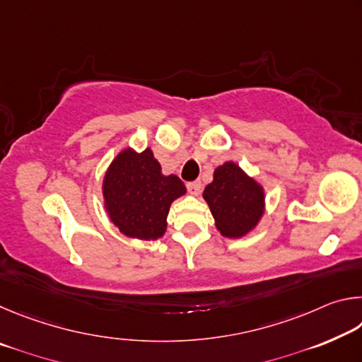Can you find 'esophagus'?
<instances>
[{"label":"esophagus","mask_w":362,"mask_h":362,"mask_svg":"<svg viewBox=\"0 0 362 362\" xmlns=\"http://www.w3.org/2000/svg\"><path fill=\"white\" fill-rule=\"evenodd\" d=\"M187 188H188L189 194L198 196V194L201 193V188H203V185H201L199 180H194V182H188V183H187Z\"/></svg>","instance_id":"1"}]
</instances>
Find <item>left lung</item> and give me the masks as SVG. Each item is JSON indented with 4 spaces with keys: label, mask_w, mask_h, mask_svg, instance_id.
<instances>
[{
    "label": "left lung",
    "mask_w": 362,
    "mask_h": 362,
    "mask_svg": "<svg viewBox=\"0 0 362 362\" xmlns=\"http://www.w3.org/2000/svg\"><path fill=\"white\" fill-rule=\"evenodd\" d=\"M203 198L220 235L233 240L252 231L265 211L263 187L233 161L214 170V180L204 188Z\"/></svg>",
    "instance_id": "left-lung-1"
}]
</instances>
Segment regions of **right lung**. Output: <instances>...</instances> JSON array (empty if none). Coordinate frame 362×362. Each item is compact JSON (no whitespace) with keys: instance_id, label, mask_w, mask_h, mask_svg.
<instances>
[{"instance_id":"add662e5","label":"right lung","mask_w":362,"mask_h":362,"mask_svg":"<svg viewBox=\"0 0 362 362\" xmlns=\"http://www.w3.org/2000/svg\"><path fill=\"white\" fill-rule=\"evenodd\" d=\"M102 193L108 217L122 235L150 241L164 235L170 204L187 188L177 175L161 173L150 148H126L107 169Z\"/></svg>"}]
</instances>
